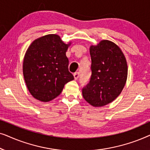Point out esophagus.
Listing matches in <instances>:
<instances>
[{
	"instance_id": "34e87169",
	"label": "esophagus",
	"mask_w": 150,
	"mask_h": 150,
	"mask_svg": "<svg viewBox=\"0 0 150 150\" xmlns=\"http://www.w3.org/2000/svg\"><path fill=\"white\" fill-rule=\"evenodd\" d=\"M74 77L75 80H77L79 77V72H75L74 74Z\"/></svg>"
}]
</instances>
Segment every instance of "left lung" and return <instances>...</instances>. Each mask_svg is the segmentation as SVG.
<instances>
[{
    "label": "left lung",
    "mask_w": 150,
    "mask_h": 150,
    "mask_svg": "<svg viewBox=\"0 0 150 150\" xmlns=\"http://www.w3.org/2000/svg\"><path fill=\"white\" fill-rule=\"evenodd\" d=\"M91 76L83 88V96L95 107L103 106L115 100L124 89L128 76V65L124 53L117 45L102 40L90 46Z\"/></svg>",
    "instance_id": "8db88e82"
}]
</instances>
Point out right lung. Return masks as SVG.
Returning <instances> with one entry per match:
<instances>
[{
    "label": "right lung",
    "instance_id": "right-lung-1",
    "mask_svg": "<svg viewBox=\"0 0 150 150\" xmlns=\"http://www.w3.org/2000/svg\"><path fill=\"white\" fill-rule=\"evenodd\" d=\"M71 43L50 34L37 39L28 47L23 61V74L30 94L42 102L57 97L65 84L74 80L69 71L66 52Z\"/></svg>",
    "mask_w": 150,
    "mask_h": 150
}]
</instances>
